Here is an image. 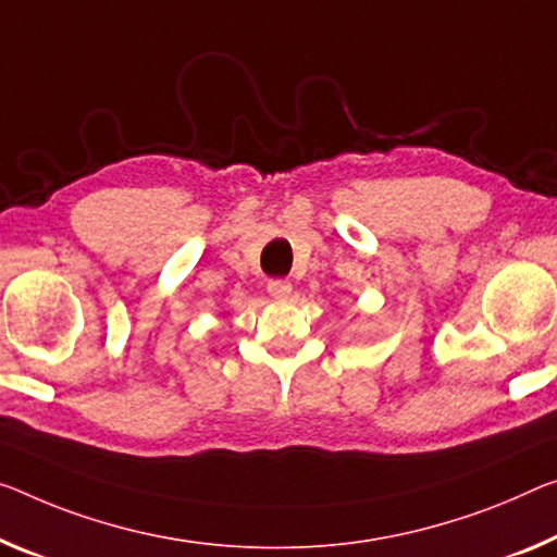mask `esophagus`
<instances>
[{"instance_id":"34e87169","label":"esophagus","mask_w":557,"mask_h":557,"mask_svg":"<svg viewBox=\"0 0 557 557\" xmlns=\"http://www.w3.org/2000/svg\"><path fill=\"white\" fill-rule=\"evenodd\" d=\"M290 290H294V286H290V281H286V278L269 281V294L276 298V301H288Z\"/></svg>"}]
</instances>
